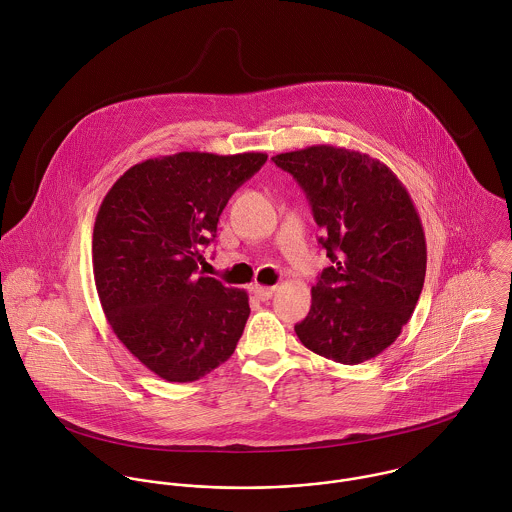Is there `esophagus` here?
I'll use <instances>...</instances> for the list:
<instances>
[{
  "instance_id": "34e87169",
  "label": "esophagus",
  "mask_w": 512,
  "mask_h": 512,
  "mask_svg": "<svg viewBox=\"0 0 512 512\" xmlns=\"http://www.w3.org/2000/svg\"><path fill=\"white\" fill-rule=\"evenodd\" d=\"M253 293H255V297H257L259 301H269V299L273 297V293H275V287H261V285H255V287H253Z\"/></svg>"
}]
</instances>
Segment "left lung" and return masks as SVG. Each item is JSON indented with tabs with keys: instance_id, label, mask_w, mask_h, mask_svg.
<instances>
[{
	"instance_id": "1",
	"label": "left lung",
	"mask_w": 512,
	"mask_h": 512,
	"mask_svg": "<svg viewBox=\"0 0 512 512\" xmlns=\"http://www.w3.org/2000/svg\"><path fill=\"white\" fill-rule=\"evenodd\" d=\"M305 190L332 261L295 326L318 356L360 364L402 334L423 289L427 247L406 186L380 160L330 144L273 156Z\"/></svg>"
}]
</instances>
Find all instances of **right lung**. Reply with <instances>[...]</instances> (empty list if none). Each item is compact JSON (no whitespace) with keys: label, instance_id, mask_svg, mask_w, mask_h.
I'll return each mask as SVG.
<instances>
[{"label":"right lung","instance_id":"add662e5","mask_svg":"<svg viewBox=\"0 0 512 512\" xmlns=\"http://www.w3.org/2000/svg\"><path fill=\"white\" fill-rule=\"evenodd\" d=\"M267 154L178 152L128 168L93 231V271L118 340L166 382H196L235 350L249 297L200 277L202 245L233 192Z\"/></svg>","mask_w":512,"mask_h":512}]
</instances>
